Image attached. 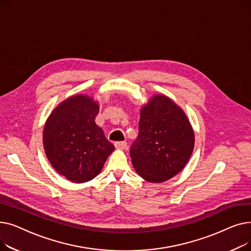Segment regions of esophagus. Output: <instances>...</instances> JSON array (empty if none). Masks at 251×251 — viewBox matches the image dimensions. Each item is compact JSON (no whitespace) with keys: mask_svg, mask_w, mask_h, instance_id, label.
Instances as JSON below:
<instances>
[{"mask_svg":"<svg viewBox=\"0 0 251 251\" xmlns=\"http://www.w3.org/2000/svg\"><path fill=\"white\" fill-rule=\"evenodd\" d=\"M115 147L119 150H125L127 148V142L126 141H117V142H115Z\"/></svg>","mask_w":251,"mask_h":251,"instance_id":"34e87169","label":"esophagus"}]
</instances>
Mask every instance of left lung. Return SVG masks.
I'll return each mask as SVG.
<instances>
[{
    "label": "left lung",
    "instance_id": "left-lung-1",
    "mask_svg": "<svg viewBox=\"0 0 251 251\" xmlns=\"http://www.w3.org/2000/svg\"><path fill=\"white\" fill-rule=\"evenodd\" d=\"M194 133L183 110L166 96L151 97L140 110L138 136L130 148L137 174L161 183L177 175L189 161Z\"/></svg>",
    "mask_w": 251,
    "mask_h": 251
}]
</instances>
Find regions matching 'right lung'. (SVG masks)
I'll use <instances>...</instances> for the list:
<instances>
[{
    "label": "right lung",
    "instance_id": "1",
    "mask_svg": "<svg viewBox=\"0 0 251 251\" xmlns=\"http://www.w3.org/2000/svg\"><path fill=\"white\" fill-rule=\"evenodd\" d=\"M99 103L77 95L51 112L44 128L46 154L57 172L74 183L94 179L115 147L96 123Z\"/></svg>",
    "mask_w": 251,
    "mask_h": 251
}]
</instances>
